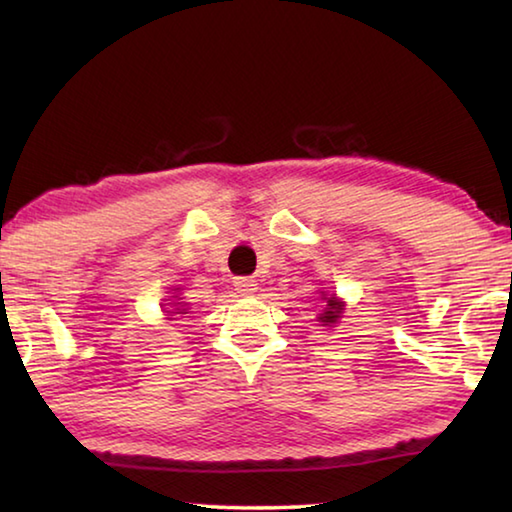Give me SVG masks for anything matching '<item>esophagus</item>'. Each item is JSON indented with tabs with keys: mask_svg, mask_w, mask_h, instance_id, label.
<instances>
[{
	"mask_svg": "<svg viewBox=\"0 0 512 512\" xmlns=\"http://www.w3.org/2000/svg\"><path fill=\"white\" fill-rule=\"evenodd\" d=\"M235 289L241 293V296H253L257 291V282L250 280V277H237Z\"/></svg>",
	"mask_w": 512,
	"mask_h": 512,
	"instance_id": "34e87169",
	"label": "esophagus"
}]
</instances>
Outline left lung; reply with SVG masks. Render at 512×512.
I'll return each instance as SVG.
<instances>
[{"label": "left lung", "instance_id": "1", "mask_svg": "<svg viewBox=\"0 0 512 512\" xmlns=\"http://www.w3.org/2000/svg\"><path fill=\"white\" fill-rule=\"evenodd\" d=\"M343 305L336 298H327V307L323 309V314L318 316L320 323H336V318L341 316Z\"/></svg>", "mask_w": 512, "mask_h": 512}]
</instances>
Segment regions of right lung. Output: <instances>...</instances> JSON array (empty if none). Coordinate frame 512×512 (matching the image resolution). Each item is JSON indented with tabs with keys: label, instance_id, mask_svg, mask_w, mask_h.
Masks as SVG:
<instances>
[{
	"label": "right lung",
	"instance_id": "right-lung-1",
	"mask_svg": "<svg viewBox=\"0 0 512 512\" xmlns=\"http://www.w3.org/2000/svg\"><path fill=\"white\" fill-rule=\"evenodd\" d=\"M169 314H178V311H169Z\"/></svg>",
	"mask_w": 512,
	"mask_h": 512
}]
</instances>
